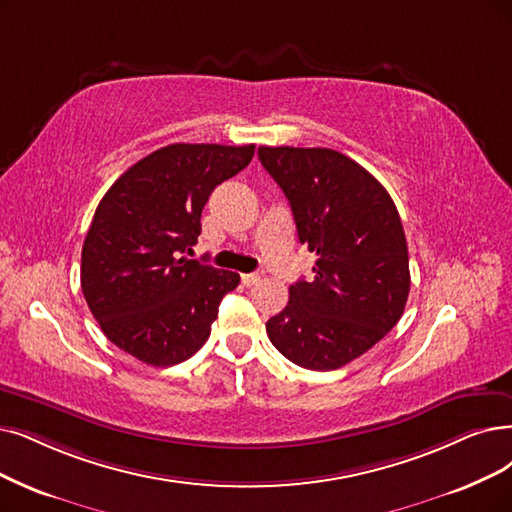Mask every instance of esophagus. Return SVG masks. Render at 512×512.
Instances as JSON below:
<instances>
[{"instance_id": "1", "label": "esophagus", "mask_w": 512, "mask_h": 512, "mask_svg": "<svg viewBox=\"0 0 512 512\" xmlns=\"http://www.w3.org/2000/svg\"><path fill=\"white\" fill-rule=\"evenodd\" d=\"M262 279V273H248V275H241V281L243 285H248V288H252V285H258Z\"/></svg>"}]
</instances>
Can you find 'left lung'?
I'll use <instances>...</instances> for the list:
<instances>
[{
    "label": "left lung",
    "instance_id": "1",
    "mask_svg": "<svg viewBox=\"0 0 512 512\" xmlns=\"http://www.w3.org/2000/svg\"><path fill=\"white\" fill-rule=\"evenodd\" d=\"M260 163L288 197L300 243L317 254L311 281L267 321L275 349L306 370L361 357L401 319L410 258L391 195L334 149L260 147Z\"/></svg>",
    "mask_w": 512,
    "mask_h": 512
}]
</instances>
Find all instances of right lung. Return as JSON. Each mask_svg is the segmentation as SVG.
Listing matches in <instances>:
<instances>
[{"label":"right lung","instance_id":"obj_1","mask_svg":"<svg viewBox=\"0 0 512 512\" xmlns=\"http://www.w3.org/2000/svg\"><path fill=\"white\" fill-rule=\"evenodd\" d=\"M254 145L176 142L142 157L100 199L81 250V292L105 336L155 367L195 355L239 275L189 260L201 210Z\"/></svg>","mask_w":512,"mask_h":512}]
</instances>
